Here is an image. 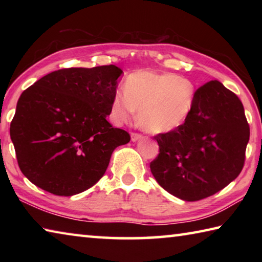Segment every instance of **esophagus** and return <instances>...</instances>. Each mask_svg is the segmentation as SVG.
<instances>
[{
    "label": "esophagus",
    "instance_id": "34e87169",
    "mask_svg": "<svg viewBox=\"0 0 262 262\" xmlns=\"http://www.w3.org/2000/svg\"><path fill=\"white\" fill-rule=\"evenodd\" d=\"M141 139H143V136L139 133H132V141L133 142H136V141H140Z\"/></svg>",
    "mask_w": 262,
    "mask_h": 262
}]
</instances>
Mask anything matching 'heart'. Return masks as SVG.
Listing matches in <instances>:
<instances>
[{
	"label": "heart",
	"instance_id": "heart-1",
	"mask_svg": "<svg viewBox=\"0 0 262 262\" xmlns=\"http://www.w3.org/2000/svg\"><path fill=\"white\" fill-rule=\"evenodd\" d=\"M196 89L194 83L173 73L139 70L130 74L123 91L114 92L111 115L117 122L134 117L144 132L163 134L177 129L192 112Z\"/></svg>",
	"mask_w": 262,
	"mask_h": 262
}]
</instances>
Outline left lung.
Returning <instances> with one entry per match:
<instances>
[{
    "label": "left lung",
    "instance_id": "obj_1",
    "mask_svg": "<svg viewBox=\"0 0 262 262\" xmlns=\"http://www.w3.org/2000/svg\"><path fill=\"white\" fill-rule=\"evenodd\" d=\"M150 163L157 183L184 201H199L237 178L250 140L241 99L219 81L199 88L192 112L177 129L155 136Z\"/></svg>",
    "mask_w": 262,
    "mask_h": 262
}]
</instances>
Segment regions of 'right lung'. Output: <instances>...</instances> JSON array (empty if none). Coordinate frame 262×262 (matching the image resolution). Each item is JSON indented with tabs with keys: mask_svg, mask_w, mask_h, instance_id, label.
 <instances>
[{
	"mask_svg": "<svg viewBox=\"0 0 262 262\" xmlns=\"http://www.w3.org/2000/svg\"><path fill=\"white\" fill-rule=\"evenodd\" d=\"M121 74L114 64L60 69L23 91L10 137L31 183L72 196L104 176L114 149L130 141L106 119Z\"/></svg>",
	"mask_w": 262,
	"mask_h": 262,
	"instance_id": "right-lung-1",
	"label": "right lung"
}]
</instances>
